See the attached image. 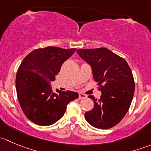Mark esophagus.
Listing matches in <instances>:
<instances>
[{
  "instance_id": "34e87169",
  "label": "esophagus",
  "mask_w": 151,
  "mask_h": 151,
  "mask_svg": "<svg viewBox=\"0 0 151 151\" xmlns=\"http://www.w3.org/2000/svg\"><path fill=\"white\" fill-rule=\"evenodd\" d=\"M85 98H87V96L85 95V94L82 93H80L79 94V99H83Z\"/></svg>"
}]
</instances>
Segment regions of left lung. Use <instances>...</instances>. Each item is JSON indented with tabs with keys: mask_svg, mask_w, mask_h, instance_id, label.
Wrapping results in <instances>:
<instances>
[{
	"mask_svg": "<svg viewBox=\"0 0 151 151\" xmlns=\"http://www.w3.org/2000/svg\"><path fill=\"white\" fill-rule=\"evenodd\" d=\"M77 52L91 66L98 85H102L100 99L88 96L94 107L85 112V120L97 129H110L123 119L133 99L135 84L130 67L124 59L104 47L81 49Z\"/></svg>",
	"mask_w": 151,
	"mask_h": 151,
	"instance_id": "1",
	"label": "left lung"
}]
</instances>
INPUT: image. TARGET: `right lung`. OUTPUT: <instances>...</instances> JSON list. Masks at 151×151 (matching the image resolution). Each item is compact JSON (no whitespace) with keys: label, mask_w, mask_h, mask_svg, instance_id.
<instances>
[{"label":"right lung","mask_w":151,"mask_h":151,"mask_svg":"<svg viewBox=\"0 0 151 151\" xmlns=\"http://www.w3.org/2000/svg\"><path fill=\"white\" fill-rule=\"evenodd\" d=\"M75 51L55 47L37 49L21 63L16 76L17 94L24 114L33 123L53 124L63 116L67 104L78 99L77 92L53 93L51 87L62 64Z\"/></svg>","instance_id":"1"}]
</instances>
